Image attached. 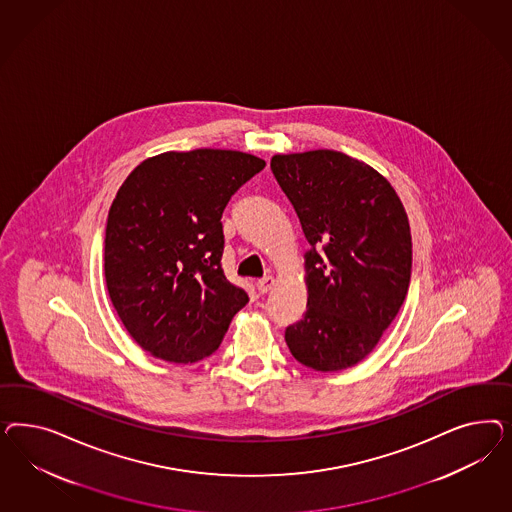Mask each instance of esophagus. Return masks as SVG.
I'll return each instance as SVG.
<instances>
[{
	"label": "esophagus",
	"mask_w": 512,
	"mask_h": 512,
	"mask_svg": "<svg viewBox=\"0 0 512 512\" xmlns=\"http://www.w3.org/2000/svg\"><path fill=\"white\" fill-rule=\"evenodd\" d=\"M274 285H276V278L274 276H264L263 279H259L257 281V287H259V293H268V291H272L274 289Z\"/></svg>",
	"instance_id": "obj_1"
}]
</instances>
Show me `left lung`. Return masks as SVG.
Here are the masks:
<instances>
[{"label":"left lung","mask_w":512,"mask_h":512,"mask_svg":"<svg viewBox=\"0 0 512 512\" xmlns=\"http://www.w3.org/2000/svg\"><path fill=\"white\" fill-rule=\"evenodd\" d=\"M279 186L311 248L308 310L285 330L291 355L315 372L357 366L402 308L411 279V229L381 172L334 150L276 154Z\"/></svg>","instance_id":"obj_1"}]
</instances>
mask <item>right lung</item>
<instances>
[{
    "mask_svg": "<svg viewBox=\"0 0 512 512\" xmlns=\"http://www.w3.org/2000/svg\"><path fill=\"white\" fill-rule=\"evenodd\" d=\"M264 159L199 148L144 159L110 204L105 281L129 336L152 357H210L248 295L221 268V214Z\"/></svg>",
    "mask_w": 512,
    "mask_h": 512,
    "instance_id": "1",
    "label": "right lung"
}]
</instances>
